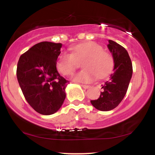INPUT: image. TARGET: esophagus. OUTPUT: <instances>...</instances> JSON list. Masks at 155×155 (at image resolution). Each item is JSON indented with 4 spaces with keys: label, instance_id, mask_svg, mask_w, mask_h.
Segmentation results:
<instances>
[{
    "label": "esophagus",
    "instance_id": "1",
    "mask_svg": "<svg viewBox=\"0 0 155 155\" xmlns=\"http://www.w3.org/2000/svg\"><path fill=\"white\" fill-rule=\"evenodd\" d=\"M81 87H83L84 89H88L90 87V86L89 85H85V84H81Z\"/></svg>",
    "mask_w": 155,
    "mask_h": 155
}]
</instances>
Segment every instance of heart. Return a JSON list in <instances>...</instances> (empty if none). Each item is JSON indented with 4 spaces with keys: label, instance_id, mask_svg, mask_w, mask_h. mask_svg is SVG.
<instances>
[{
    "label": "heart",
    "instance_id": "b5f03b06",
    "mask_svg": "<svg viewBox=\"0 0 155 155\" xmlns=\"http://www.w3.org/2000/svg\"><path fill=\"white\" fill-rule=\"evenodd\" d=\"M70 50L71 54L64 52L58 57L56 67L60 74L70 76L76 68V60L84 58L81 66L84 68L73 76L76 82H92L96 76L98 78L104 77L113 68V57L95 42L79 44L71 47Z\"/></svg>",
    "mask_w": 155,
    "mask_h": 155
}]
</instances>
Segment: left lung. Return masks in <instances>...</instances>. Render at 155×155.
Wrapping results in <instances>:
<instances>
[{
    "label": "left lung",
    "mask_w": 155,
    "mask_h": 155,
    "mask_svg": "<svg viewBox=\"0 0 155 155\" xmlns=\"http://www.w3.org/2000/svg\"><path fill=\"white\" fill-rule=\"evenodd\" d=\"M108 48L114 61V72L102 84L100 97L90 101L94 107L102 111L114 109L120 104L127 92L133 74L132 62L127 50L111 40H108Z\"/></svg>",
    "instance_id": "obj_1"
}]
</instances>
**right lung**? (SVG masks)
<instances>
[{
    "label": "right lung",
    "instance_id": "add662e5",
    "mask_svg": "<svg viewBox=\"0 0 155 155\" xmlns=\"http://www.w3.org/2000/svg\"><path fill=\"white\" fill-rule=\"evenodd\" d=\"M61 47L60 43L40 42L21 55L17 63V77L25 98L41 114L57 112L65 98L68 81L56 67Z\"/></svg>",
    "mask_w": 155,
    "mask_h": 155
}]
</instances>
